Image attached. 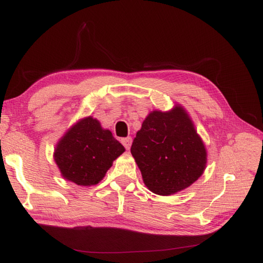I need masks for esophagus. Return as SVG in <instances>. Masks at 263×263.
Returning <instances> with one entry per match:
<instances>
[{
  "mask_svg": "<svg viewBox=\"0 0 263 263\" xmlns=\"http://www.w3.org/2000/svg\"><path fill=\"white\" fill-rule=\"evenodd\" d=\"M121 142H122L123 146L125 147V149H126V150H128V149H130V147H131V143H132V138H131V137L123 138L122 140H121Z\"/></svg>",
  "mask_w": 263,
  "mask_h": 263,
  "instance_id": "obj_1",
  "label": "esophagus"
}]
</instances>
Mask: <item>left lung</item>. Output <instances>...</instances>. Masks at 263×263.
I'll use <instances>...</instances> for the list:
<instances>
[{
  "label": "left lung",
  "mask_w": 263,
  "mask_h": 263,
  "mask_svg": "<svg viewBox=\"0 0 263 263\" xmlns=\"http://www.w3.org/2000/svg\"><path fill=\"white\" fill-rule=\"evenodd\" d=\"M131 154L144 184L159 195L189 187L202 175L206 163L204 144L182 107L150 113L137 132Z\"/></svg>",
  "instance_id": "8db88e82"
}]
</instances>
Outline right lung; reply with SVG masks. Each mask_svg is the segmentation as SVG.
Segmentation results:
<instances>
[{"label": "right lung", "instance_id": "right-lung-1", "mask_svg": "<svg viewBox=\"0 0 263 263\" xmlns=\"http://www.w3.org/2000/svg\"><path fill=\"white\" fill-rule=\"evenodd\" d=\"M124 147L99 122L87 117L65 133L54 158L62 175L78 185H93L105 176Z\"/></svg>", "mask_w": 263, "mask_h": 263}]
</instances>
